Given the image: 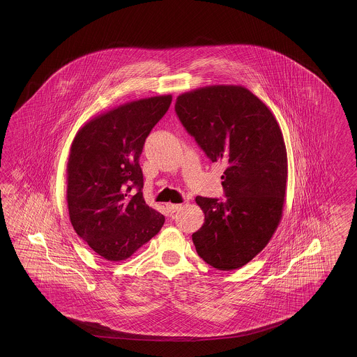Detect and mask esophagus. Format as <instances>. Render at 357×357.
Returning <instances> with one entry per match:
<instances>
[{
  "label": "esophagus",
  "instance_id": "34e87169",
  "mask_svg": "<svg viewBox=\"0 0 357 357\" xmlns=\"http://www.w3.org/2000/svg\"><path fill=\"white\" fill-rule=\"evenodd\" d=\"M182 208V204H172V203H169L167 204V209L171 213L178 212L180 209Z\"/></svg>",
  "mask_w": 357,
  "mask_h": 357
}]
</instances>
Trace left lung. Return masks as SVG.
I'll return each instance as SVG.
<instances>
[{"label": "left lung", "mask_w": 357, "mask_h": 357, "mask_svg": "<svg viewBox=\"0 0 357 357\" xmlns=\"http://www.w3.org/2000/svg\"><path fill=\"white\" fill-rule=\"evenodd\" d=\"M175 111L206 157L226 165V199H195L205 220L192 243L206 264L238 269L266 248L282 218L287 151L280 125L271 109L240 85L183 93Z\"/></svg>", "instance_id": "obj_1"}]
</instances>
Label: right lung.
Listing matches in <instances>:
<instances>
[{"mask_svg": "<svg viewBox=\"0 0 357 357\" xmlns=\"http://www.w3.org/2000/svg\"><path fill=\"white\" fill-rule=\"evenodd\" d=\"M171 102L168 94L125 103L86 122L71 144L70 220L76 234L109 261L130 258L165 223L163 214L145 203L139 158ZM134 187L137 195L130 192Z\"/></svg>", "mask_w": 357, "mask_h": 357, "instance_id": "obj_1", "label": "right lung"}]
</instances>
